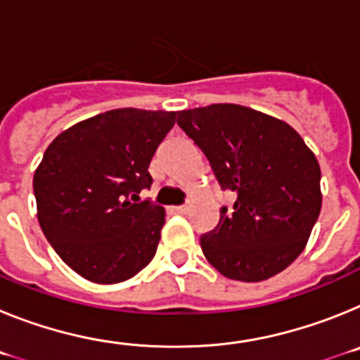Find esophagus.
<instances>
[{"label":"esophagus","instance_id":"obj_1","mask_svg":"<svg viewBox=\"0 0 360 360\" xmlns=\"http://www.w3.org/2000/svg\"><path fill=\"white\" fill-rule=\"evenodd\" d=\"M187 211H189L187 205H178V207H174V212H178V214H187Z\"/></svg>","mask_w":360,"mask_h":360}]
</instances>
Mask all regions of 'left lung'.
<instances>
[{
    "instance_id": "8db88e82",
    "label": "left lung",
    "mask_w": 360,
    "mask_h": 360,
    "mask_svg": "<svg viewBox=\"0 0 360 360\" xmlns=\"http://www.w3.org/2000/svg\"><path fill=\"white\" fill-rule=\"evenodd\" d=\"M232 209L203 234V256L229 279L265 281L303 252L323 203L316 155L285 120L240 104L178 111Z\"/></svg>"
}]
</instances>
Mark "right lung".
Returning <instances> with one entry per match:
<instances>
[{
  "instance_id": "obj_1",
  "label": "right lung",
  "mask_w": 360,
  "mask_h": 360,
  "mask_svg": "<svg viewBox=\"0 0 360 360\" xmlns=\"http://www.w3.org/2000/svg\"><path fill=\"white\" fill-rule=\"evenodd\" d=\"M174 119L176 111L110 110L73 124L44 151L34 173L37 219L88 281L131 279L157 252L165 211L139 195L151 187L149 162Z\"/></svg>"
}]
</instances>
